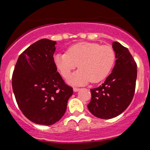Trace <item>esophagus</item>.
<instances>
[{"label": "esophagus", "instance_id": "34e87169", "mask_svg": "<svg viewBox=\"0 0 150 150\" xmlns=\"http://www.w3.org/2000/svg\"><path fill=\"white\" fill-rule=\"evenodd\" d=\"M80 88H77V87H74V88H73V91H74V92H78V91L79 90H80Z\"/></svg>", "mask_w": 150, "mask_h": 150}]
</instances>
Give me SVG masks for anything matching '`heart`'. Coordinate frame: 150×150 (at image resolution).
Here are the masks:
<instances>
[{
  "label": "heart",
  "mask_w": 150,
  "mask_h": 150,
  "mask_svg": "<svg viewBox=\"0 0 150 150\" xmlns=\"http://www.w3.org/2000/svg\"><path fill=\"white\" fill-rule=\"evenodd\" d=\"M54 63L64 78L78 65V70L68 79L73 85H82L104 80L112 70L116 53L111 46L97 43L80 42L70 46L65 53H57Z\"/></svg>",
  "instance_id": "obj_1"
}]
</instances>
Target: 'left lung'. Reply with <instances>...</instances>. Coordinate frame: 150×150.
I'll return each mask as SVG.
<instances>
[{
  "instance_id": "obj_1",
  "label": "left lung",
  "mask_w": 150,
  "mask_h": 150,
  "mask_svg": "<svg viewBox=\"0 0 150 150\" xmlns=\"http://www.w3.org/2000/svg\"><path fill=\"white\" fill-rule=\"evenodd\" d=\"M116 63L102 85L91 89L89 111L97 118L110 119L128 108L133 98L137 79V64L130 51L120 43H112Z\"/></svg>"
}]
</instances>
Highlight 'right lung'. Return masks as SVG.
<instances>
[{
  "label": "right lung",
  "instance_id": "1",
  "mask_svg": "<svg viewBox=\"0 0 150 150\" xmlns=\"http://www.w3.org/2000/svg\"><path fill=\"white\" fill-rule=\"evenodd\" d=\"M56 44L42 39L29 46L19 56L12 77L19 108L39 125H53L61 119L73 93L57 72L53 60Z\"/></svg>",
  "mask_w": 150,
  "mask_h": 150
}]
</instances>
